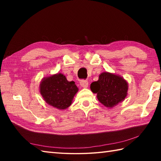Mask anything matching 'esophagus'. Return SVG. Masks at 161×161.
Instances as JSON below:
<instances>
[{
	"mask_svg": "<svg viewBox=\"0 0 161 161\" xmlns=\"http://www.w3.org/2000/svg\"><path fill=\"white\" fill-rule=\"evenodd\" d=\"M81 86L83 87V88H88V81L86 80H81L80 82Z\"/></svg>",
	"mask_w": 161,
	"mask_h": 161,
	"instance_id": "34e87169",
	"label": "esophagus"
}]
</instances>
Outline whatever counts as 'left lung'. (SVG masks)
I'll return each mask as SVG.
<instances>
[{"label": "left lung", "instance_id": "left-lung-1", "mask_svg": "<svg viewBox=\"0 0 161 161\" xmlns=\"http://www.w3.org/2000/svg\"><path fill=\"white\" fill-rule=\"evenodd\" d=\"M128 82L122 77L114 73L103 72L98 80L91 84V90L97 93L100 102L107 108H113L127 96Z\"/></svg>", "mask_w": 161, "mask_h": 161}]
</instances>
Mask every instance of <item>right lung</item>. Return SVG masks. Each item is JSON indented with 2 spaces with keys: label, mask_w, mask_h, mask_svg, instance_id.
Masks as SVG:
<instances>
[{
  "label": "right lung",
  "mask_w": 161,
  "mask_h": 161,
  "mask_svg": "<svg viewBox=\"0 0 161 161\" xmlns=\"http://www.w3.org/2000/svg\"><path fill=\"white\" fill-rule=\"evenodd\" d=\"M40 93L47 104L59 110L69 107L79 89L73 81L57 73L43 77L39 85Z\"/></svg>",
  "instance_id": "1"
}]
</instances>
